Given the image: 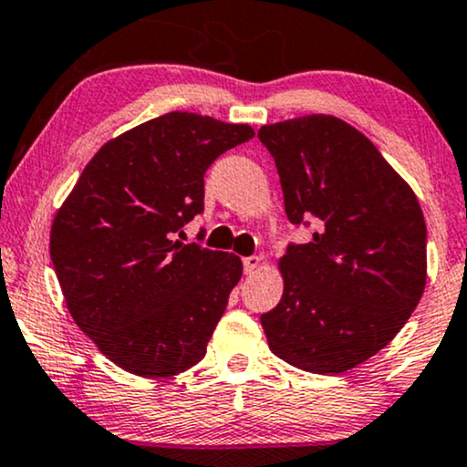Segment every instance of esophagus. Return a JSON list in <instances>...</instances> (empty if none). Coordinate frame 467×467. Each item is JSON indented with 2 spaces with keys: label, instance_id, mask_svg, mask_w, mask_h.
<instances>
[{
  "label": "esophagus",
  "instance_id": "34e87169",
  "mask_svg": "<svg viewBox=\"0 0 467 467\" xmlns=\"http://www.w3.org/2000/svg\"><path fill=\"white\" fill-rule=\"evenodd\" d=\"M261 267V256H245L244 259V272L245 275H254Z\"/></svg>",
  "mask_w": 467,
  "mask_h": 467
}]
</instances>
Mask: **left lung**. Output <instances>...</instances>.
Returning a JSON list of instances; mask_svg holds the SVG:
<instances>
[{
    "mask_svg": "<svg viewBox=\"0 0 467 467\" xmlns=\"http://www.w3.org/2000/svg\"><path fill=\"white\" fill-rule=\"evenodd\" d=\"M287 219L314 222L278 261L283 296L261 314L292 367L345 373L389 345L426 287V222L415 192L364 133L336 116L265 125Z\"/></svg>",
    "mask_w": 467,
    "mask_h": 467,
    "instance_id": "obj_1",
    "label": "left lung"
}]
</instances>
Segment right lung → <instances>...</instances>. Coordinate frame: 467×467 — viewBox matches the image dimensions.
Listing matches in <instances>:
<instances>
[{"instance_id": "add662e5", "label": "right lung", "mask_w": 467, "mask_h": 467, "mask_svg": "<svg viewBox=\"0 0 467 467\" xmlns=\"http://www.w3.org/2000/svg\"><path fill=\"white\" fill-rule=\"evenodd\" d=\"M254 130L171 111L105 142L52 222L50 256L74 323L142 378L195 367L244 265L182 244L203 211V173Z\"/></svg>"}]
</instances>
